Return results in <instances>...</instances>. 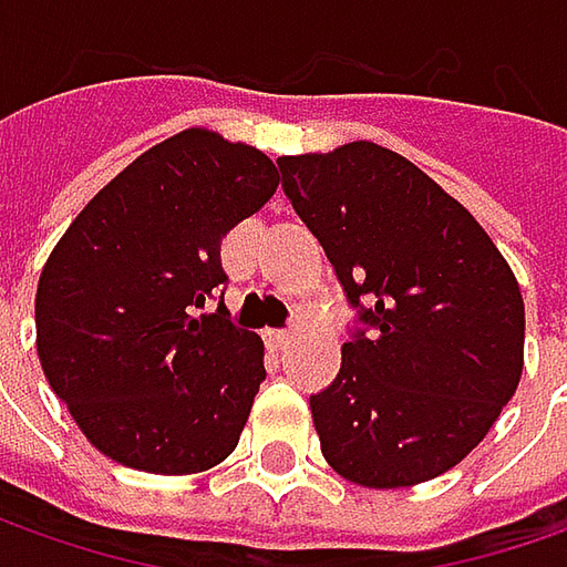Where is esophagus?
<instances>
[{
	"instance_id": "34e87169",
	"label": "esophagus",
	"mask_w": 567,
	"mask_h": 567,
	"mask_svg": "<svg viewBox=\"0 0 567 567\" xmlns=\"http://www.w3.org/2000/svg\"><path fill=\"white\" fill-rule=\"evenodd\" d=\"M265 338H268V347L274 350H287L290 347V331H265Z\"/></svg>"
}]
</instances>
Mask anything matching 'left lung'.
<instances>
[{"mask_svg": "<svg viewBox=\"0 0 567 567\" xmlns=\"http://www.w3.org/2000/svg\"><path fill=\"white\" fill-rule=\"evenodd\" d=\"M357 328L340 372L309 398L343 480L401 489L442 476L486 439L524 369V299L467 207L372 142L280 157Z\"/></svg>", "mask_w": 567, "mask_h": 567, "instance_id": "obj_1", "label": "left lung"}]
</instances>
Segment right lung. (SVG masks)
Returning a JSON list of instances; mask_svg holds the SVG:
<instances>
[{
    "instance_id": "right-lung-1",
    "label": "right lung",
    "mask_w": 567,
    "mask_h": 567,
    "mask_svg": "<svg viewBox=\"0 0 567 567\" xmlns=\"http://www.w3.org/2000/svg\"><path fill=\"white\" fill-rule=\"evenodd\" d=\"M274 192L261 151L186 128L100 188L47 258L33 306L43 375L122 467L186 476L233 454L265 343L224 302L195 312L227 284L224 236Z\"/></svg>"
}]
</instances>
